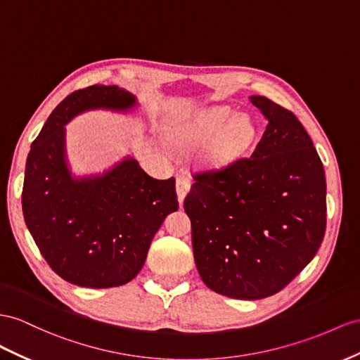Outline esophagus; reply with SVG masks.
Wrapping results in <instances>:
<instances>
[{
    "mask_svg": "<svg viewBox=\"0 0 360 360\" xmlns=\"http://www.w3.org/2000/svg\"><path fill=\"white\" fill-rule=\"evenodd\" d=\"M190 190V178L187 176V174H179V176L176 178V193H178V199L182 204L184 198H186V195Z\"/></svg>",
    "mask_w": 360,
    "mask_h": 360,
    "instance_id": "34e87169",
    "label": "esophagus"
}]
</instances>
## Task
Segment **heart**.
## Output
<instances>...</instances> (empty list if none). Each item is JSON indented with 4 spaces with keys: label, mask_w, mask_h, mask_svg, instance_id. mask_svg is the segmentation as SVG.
Returning a JSON list of instances; mask_svg holds the SVG:
<instances>
[{
    "label": "heart",
    "mask_w": 360,
    "mask_h": 360,
    "mask_svg": "<svg viewBox=\"0 0 360 360\" xmlns=\"http://www.w3.org/2000/svg\"><path fill=\"white\" fill-rule=\"evenodd\" d=\"M181 144L198 147L216 141L211 147V161L224 165L231 161L251 144L255 136V126L250 117L236 115L228 106L204 109L181 127Z\"/></svg>",
    "instance_id": "b5f03b06"
}]
</instances>
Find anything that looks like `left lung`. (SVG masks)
<instances>
[{
    "instance_id": "left-lung-1",
    "label": "left lung",
    "mask_w": 360,
    "mask_h": 360,
    "mask_svg": "<svg viewBox=\"0 0 360 360\" xmlns=\"http://www.w3.org/2000/svg\"><path fill=\"white\" fill-rule=\"evenodd\" d=\"M268 126L251 156L193 173L184 199L196 268L211 290L262 300L311 262L326 234V174L292 110L254 96Z\"/></svg>"
}]
</instances>
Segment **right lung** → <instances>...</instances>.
<instances>
[{
  "label": "right lung",
  "mask_w": 360,
  "mask_h": 360,
  "mask_svg": "<svg viewBox=\"0 0 360 360\" xmlns=\"http://www.w3.org/2000/svg\"><path fill=\"white\" fill-rule=\"evenodd\" d=\"M135 97L92 85L54 108L25 162L22 213L50 268L82 288L105 289L135 278L162 220L179 207L174 178L155 179L134 158L103 176L72 179L63 156L70 120L86 109H129Z\"/></svg>",
  "instance_id": "right-lung-1"
}]
</instances>
